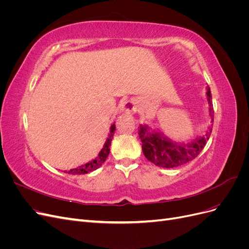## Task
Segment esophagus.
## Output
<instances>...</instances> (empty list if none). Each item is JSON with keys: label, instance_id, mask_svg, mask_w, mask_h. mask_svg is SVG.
<instances>
[{"label": "esophagus", "instance_id": "esophagus-1", "mask_svg": "<svg viewBox=\"0 0 249 249\" xmlns=\"http://www.w3.org/2000/svg\"><path fill=\"white\" fill-rule=\"evenodd\" d=\"M120 111L124 113H127V114H133V113L137 111V103L134 100L125 101L120 105Z\"/></svg>", "mask_w": 249, "mask_h": 249}]
</instances>
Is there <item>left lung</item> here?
Segmentation results:
<instances>
[{"label":"left lung","mask_w":249,"mask_h":249,"mask_svg":"<svg viewBox=\"0 0 249 249\" xmlns=\"http://www.w3.org/2000/svg\"><path fill=\"white\" fill-rule=\"evenodd\" d=\"M211 100H212V94H211L210 87H207V101L209 104L211 124L205 134L197 136L195 139H191L187 143H177L164 136L162 132L153 130L148 124H140L138 134L142 142V152L146 159L154 163L156 166L173 168L190 162L194 158H196L206 146L212 133L214 111Z\"/></svg>","instance_id":"1"}]
</instances>
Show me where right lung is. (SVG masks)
I'll return each mask as SVG.
<instances>
[{
  "label": "right lung",
  "instance_id": "obj_1",
  "mask_svg": "<svg viewBox=\"0 0 249 249\" xmlns=\"http://www.w3.org/2000/svg\"><path fill=\"white\" fill-rule=\"evenodd\" d=\"M114 131H115V124H113L110 127V132H109V135H108V138H107L106 142H105V144H104L103 148L101 149V152L99 153V155H97V157H95L93 160L85 163L84 165H81V166H78L77 168H72V169H70V170H64V172L69 173V175H86V173H89V172L96 170L97 168L101 167L102 165L104 164V162L106 161L107 157L109 156L110 145H111L113 135H114Z\"/></svg>",
  "mask_w": 249,
  "mask_h": 249
}]
</instances>
